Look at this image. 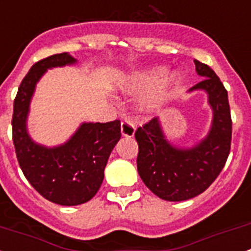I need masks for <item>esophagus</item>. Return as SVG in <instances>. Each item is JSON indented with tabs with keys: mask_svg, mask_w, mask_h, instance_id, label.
Instances as JSON below:
<instances>
[{
	"mask_svg": "<svg viewBox=\"0 0 251 251\" xmlns=\"http://www.w3.org/2000/svg\"><path fill=\"white\" fill-rule=\"evenodd\" d=\"M121 129H122V134L126 136V137H132L134 134V124L129 121H123L122 122V126H121Z\"/></svg>",
	"mask_w": 251,
	"mask_h": 251,
	"instance_id": "34e87169",
	"label": "esophagus"
}]
</instances>
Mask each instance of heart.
I'll return each instance as SVG.
<instances>
[{"mask_svg": "<svg viewBox=\"0 0 251 251\" xmlns=\"http://www.w3.org/2000/svg\"><path fill=\"white\" fill-rule=\"evenodd\" d=\"M165 69L164 68H154V69L145 70L141 73L134 74L130 80L128 82V88L130 90H141V88H146V87L154 84L155 82H158L161 76L164 75ZM176 83V75H172L167 78L165 80L160 82L159 84L151 88L141 100V105L145 109H155L159 105L164 102L168 99V96L171 95L172 88Z\"/></svg>", "mask_w": 251, "mask_h": 251, "instance_id": "1", "label": "heart"}]
</instances>
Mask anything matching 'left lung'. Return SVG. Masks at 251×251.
I'll use <instances>...</instances> for the list:
<instances>
[{"label": "left lung", "instance_id": "8db88e82", "mask_svg": "<svg viewBox=\"0 0 251 251\" xmlns=\"http://www.w3.org/2000/svg\"><path fill=\"white\" fill-rule=\"evenodd\" d=\"M196 72L204 76L191 90H204L213 109V124L208 137L190 150L168 144L158 118L138 127L137 171L141 179L163 200L183 201L204 192L222 172L231 150L232 119L228 95L214 70L194 60Z\"/></svg>", "mask_w": 251, "mask_h": 251}]
</instances>
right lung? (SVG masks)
<instances>
[{"label":"right lung","instance_id":"add662e5","mask_svg":"<svg viewBox=\"0 0 251 251\" xmlns=\"http://www.w3.org/2000/svg\"><path fill=\"white\" fill-rule=\"evenodd\" d=\"M75 63L66 52L37 61L30 68L14 100L12 141L16 158L29 183L45 199L73 206L96 195L103 181V169L121 138V121L84 123L65 145L55 149L39 146L29 138L25 121L34 87L49 68Z\"/></svg>","mask_w":251,"mask_h":251}]
</instances>
